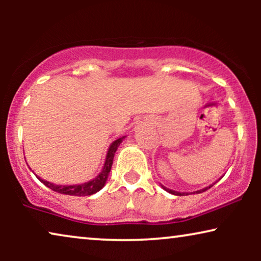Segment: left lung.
<instances>
[{"label":"left lung","instance_id":"left-lung-1","mask_svg":"<svg viewBox=\"0 0 261 261\" xmlns=\"http://www.w3.org/2000/svg\"><path fill=\"white\" fill-rule=\"evenodd\" d=\"M221 179V178H220ZM219 179V180H220ZM216 183V181H215ZM215 183H213V184H210L209 187H205V188H203V189H201V190H197V191H194V192H179V191H174V190H171V189H169V188H166V187H164L163 184H160V187H162L164 190L165 191H167V192H170V194H172V195H176V196H185V195H189V194H201V192H204V191H206L208 190V189H210L213 187L214 184Z\"/></svg>","mask_w":261,"mask_h":261}]
</instances>
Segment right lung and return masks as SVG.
<instances>
[{
  "label": "right lung",
  "instance_id": "obj_1",
  "mask_svg": "<svg viewBox=\"0 0 261 261\" xmlns=\"http://www.w3.org/2000/svg\"><path fill=\"white\" fill-rule=\"evenodd\" d=\"M126 137L116 139L115 141L112 142V145L109 146L108 152H107L105 165L102 167V171L98 173V176H96L94 179L87 181V183L82 184H73V185H57L55 183H51V181H47L42 178L38 177V179L41 181L42 184H45L46 187L52 189L53 191L59 192V194L64 195H71V196H90L94 195L96 192H98L101 189L105 187L107 183V179H108L110 169H112L114 155H115V152L117 147H119L121 142L123 141V139Z\"/></svg>",
  "mask_w": 261,
  "mask_h": 261
}]
</instances>
